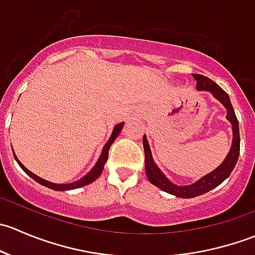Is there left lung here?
Masks as SVG:
<instances>
[{"label":"left lung","mask_w":255,"mask_h":255,"mask_svg":"<svg viewBox=\"0 0 255 255\" xmlns=\"http://www.w3.org/2000/svg\"><path fill=\"white\" fill-rule=\"evenodd\" d=\"M194 79L196 80V90L197 91H207L215 97L217 101H220L221 104L225 106V109L227 110V116L226 118L228 120V122L232 125V145H231L230 151H228L227 156L225 158V160L215 169L211 173L206 174L205 176H202L201 179H199L197 181H195L194 184L190 185H184V186H180V185L174 184L170 180L164 175L163 171L158 168V165L154 161L153 155H151L150 146H149L148 139L144 135L143 137V146H144V154H145V173L146 177H148L149 181L153 185H155L156 187H159L163 191L168 192V194L174 195L176 197H181V199H192V197L200 196L202 194H206V192L211 191L212 189L217 187L218 185L222 184L228 176L231 175V173L235 169L236 164H237L238 156H239V146H241V138H239V125L238 120L236 117L235 110H233L232 104H231L230 96H228L227 92L225 90L221 89L215 81H212L211 79L206 78L204 75H200V74H192Z\"/></svg>","instance_id":"left-lung-1"}]
</instances>
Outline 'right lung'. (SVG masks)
Masks as SVG:
<instances>
[{"instance_id": "1", "label": "right lung", "mask_w": 255, "mask_h": 255, "mask_svg": "<svg viewBox=\"0 0 255 255\" xmlns=\"http://www.w3.org/2000/svg\"><path fill=\"white\" fill-rule=\"evenodd\" d=\"M123 126H125V122L118 123V125L115 126V128H113V130H112L111 137H110V139L107 140V143L105 144L104 149H102L101 155H100L99 160L96 161V164H95L94 168H92L91 170H90L89 173L86 174V175L82 176L81 179L76 180V181H74V182H70V184H55V182L48 181V180L42 179V177L35 175V174H33L32 171L28 170V169L25 168V166L23 165L22 163H20L19 159H18L16 154H14L13 149H12V151H13V156H14V159H16L18 165H19L20 168L23 169V171H24V173L27 174V175H29L30 177H32L33 180H35V181L39 182L40 185H43V186L48 187V189H51V190H55V191H66V190L79 189V187L86 186V185L91 184V182H94L95 180L97 179V177L101 175V173H102V171H104L105 164H106L107 159H109V150H110V148H111L112 143L115 142L116 138H117L118 135H120L121 130H122V128H123Z\"/></svg>"}]
</instances>
